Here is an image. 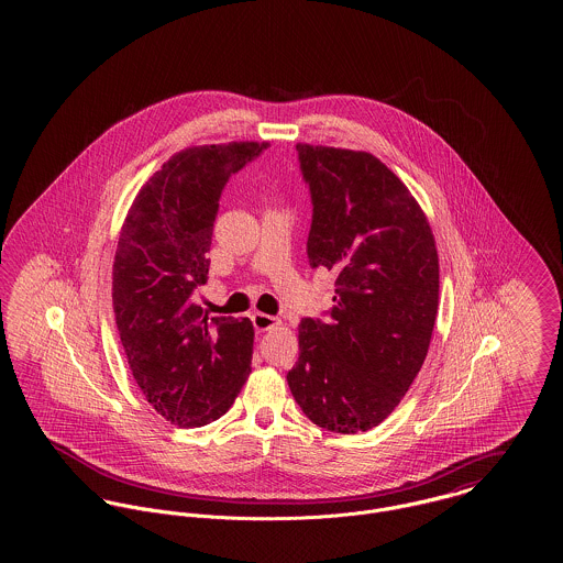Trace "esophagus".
I'll use <instances>...</instances> for the list:
<instances>
[{"mask_svg":"<svg viewBox=\"0 0 563 563\" xmlns=\"http://www.w3.org/2000/svg\"><path fill=\"white\" fill-rule=\"evenodd\" d=\"M251 321H253V327L257 329V331H269V329H276L280 321L278 319H274V317H269V314H264V312H255L253 317H251Z\"/></svg>","mask_w":563,"mask_h":563,"instance_id":"esophagus-1","label":"esophagus"}]
</instances>
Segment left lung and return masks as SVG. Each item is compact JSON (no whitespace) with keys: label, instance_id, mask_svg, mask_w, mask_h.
<instances>
[{"label":"left lung","instance_id":"obj_1","mask_svg":"<svg viewBox=\"0 0 563 563\" xmlns=\"http://www.w3.org/2000/svg\"><path fill=\"white\" fill-rule=\"evenodd\" d=\"M312 191L308 260L335 274L327 321L299 322L287 374L321 429L354 434L384 422L429 352L439 308V255L429 219L369 152L297 143Z\"/></svg>","mask_w":563,"mask_h":563}]
</instances>
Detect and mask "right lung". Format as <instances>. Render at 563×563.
<instances>
[{
  "instance_id": "1",
  "label": "right lung",
  "mask_w": 563,
  "mask_h": 563,
  "mask_svg": "<svg viewBox=\"0 0 563 563\" xmlns=\"http://www.w3.org/2000/svg\"><path fill=\"white\" fill-rule=\"evenodd\" d=\"M268 141L191 145L141 186L118 239L111 301L134 382L162 418L205 427L251 374L253 324L213 317L191 294L207 283L221 191Z\"/></svg>"
}]
</instances>
